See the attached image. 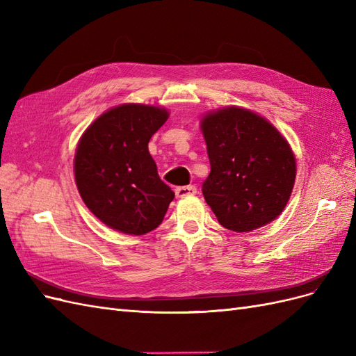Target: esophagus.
<instances>
[{
    "label": "esophagus",
    "instance_id": "obj_1",
    "mask_svg": "<svg viewBox=\"0 0 356 356\" xmlns=\"http://www.w3.org/2000/svg\"><path fill=\"white\" fill-rule=\"evenodd\" d=\"M196 193H197V188L195 186H182L175 190L177 197H187V196L196 195Z\"/></svg>",
    "mask_w": 356,
    "mask_h": 356
}]
</instances>
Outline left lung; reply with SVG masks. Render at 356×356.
Segmentation results:
<instances>
[{"label": "left lung", "mask_w": 356, "mask_h": 356, "mask_svg": "<svg viewBox=\"0 0 356 356\" xmlns=\"http://www.w3.org/2000/svg\"><path fill=\"white\" fill-rule=\"evenodd\" d=\"M211 174L202 193L222 227L245 233L277 218L296 181V157L264 117L241 106L202 118Z\"/></svg>", "instance_id": "left-lung-1"}]
</instances>
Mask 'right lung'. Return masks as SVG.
Instances as JSON below:
<instances>
[{
	"mask_svg": "<svg viewBox=\"0 0 356 356\" xmlns=\"http://www.w3.org/2000/svg\"><path fill=\"white\" fill-rule=\"evenodd\" d=\"M168 117L160 106L123 104L99 115L80 138L75 184L95 217L117 232L141 236L154 230L175 197L148 152Z\"/></svg>",
	"mask_w": 356,
	"mask_h": 356,
	"instance_id": "right-lung-1",
	"label": "right lung"
}]
</instances>
